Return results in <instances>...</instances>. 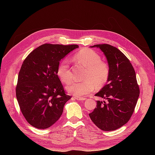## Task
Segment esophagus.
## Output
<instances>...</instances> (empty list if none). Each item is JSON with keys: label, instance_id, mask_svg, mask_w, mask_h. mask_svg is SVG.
<instances>
[{"label": "esophagus", "instance_id": "34e87169", "mask_svg": "<svg viewBox=\"0 0 155 155\" xmlns=\"http://www.w3.org/2000/svg\"><path fill=\"white\" fill-rule=\"evenodd\" d=\"M73 98H74V99H76L77 100H81V101H83L86 100L85 97H73Z\"/></svg>", "mask_w": 155, "mask_h": 155}]
</instances>
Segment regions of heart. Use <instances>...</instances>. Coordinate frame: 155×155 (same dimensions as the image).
Masks as SVG:
<instances>
[{
  "label": "heart",
  "mask_w": 155,
  "mask_h": 155,
  "mask_svg": "<svg viewBox=\"0 0 155 155\" xmlns=\"http://www.w3.org/2000/svg\"><path fill=\"white\" fill-rule=\"evenodd\" d=\"M74 59L78 64L87 68L83 82H74L67 87L68 91L77 97H84L92 92L95 87L100 88L108 81L110 68L108 64L102 61L101 56L91 49H83L75 54ZM58 76L63 83L68 84L73 79L69 61L64 59L60 63L57 71Z\"/></svg>",
  "instance_id": "obj_1"
}]
</instances>
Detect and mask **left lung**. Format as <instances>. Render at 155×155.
<instances>
[{
    "mask_svg": "<svg viewBox=\"0 0 155 155\" xmlns=\"http://www.w3.org/2000/svg\"><path fill=\"white\" fill-rule=\"evenodd\" d=\"M105 55L110 68L108 84L96 96L106 101H97L89 116L98 128L114 130L127 124L134 110L140 94L136 73L129 59L113 46L96 45Z\"/></svg>",
    "mask_w": 155,
    "mask_h": 155,
    "instance_id": "8db88e82",
    "label": "left lung"
}]
</instances>
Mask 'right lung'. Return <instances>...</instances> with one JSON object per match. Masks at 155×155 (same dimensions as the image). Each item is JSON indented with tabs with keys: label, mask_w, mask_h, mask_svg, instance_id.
<instances>
[{
	"label": "right lung",
	"mask_w": 155,
	"mask_h": 155,
	"mask_svg": "<svg viewBox=\"0 0 155 155\" xmlns=\"http://www.w3.org/2000/svg\"><path fill=\"white\" fill-rule=\"evenodd\" d=\"M77 45L46 43L28 54L18 72L16 97L22 115L37 129H47L62 115L67 95L58 76L60 60Z\"/></svg>",
	"instance_id": "obj_1"
}]
</instances>
